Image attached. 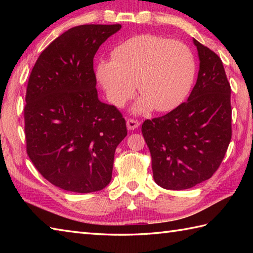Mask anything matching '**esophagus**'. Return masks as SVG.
<instances>
[{"instance_id":"obj_1","label":"esophagus","mask_w":253,"mask_h":253,"mask_svg":"<svg viewBox=\"0 0 253 253\" xmlns=\"http://www.w3.org/2000/svg\"><path fill=\"white\" fill-rule=\"evenodd\" d=\"M126 124H127V128L129 130L137 129V128L140 126V122L137 121V120H132V118H129V120H127Z\"/></svg>"}]
</instances>
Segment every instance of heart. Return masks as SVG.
Returning <instances> with one entry per match:
<instances>
[{"instance_id":"heart-1","label":"heart","mask_w":253,"mask_h":253,"mask_svg":"<svg viewBox=\"0 0 253 253\" xmlns=\"http://www.w3.org/2000/svg\"><path fill=\"white\" fill-rule=\"evenodd\" d=\"M101 61L96 77L107 98L122 107L135 94L142 96L132 110L168 112L185 99L195 77V58L186 44L154 35H139L121 42Z\"/></svg>"}]
</instances>
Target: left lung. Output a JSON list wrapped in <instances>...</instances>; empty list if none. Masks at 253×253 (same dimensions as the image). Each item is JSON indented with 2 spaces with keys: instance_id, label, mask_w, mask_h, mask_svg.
I'll return each mask as SVG.
<instances>
[{
  "instance_id": "left-lung-1",
  "label": "left lung",
  "mask_w": 253,
  "mask_h": 253,
  "mask_svg": "<svg viewBox=\"0 0 253 253\" xmlns=\"http://www.w3.org/2000/svg\"><path fill=\"white\" fill-rule=\"evenodd\" d=\"M200 67L187 102L142 124L153 178L164 189L182 190L211 178L232 139L230 84L221 58L193 39Z\"/></svg>"
}]
</instances>
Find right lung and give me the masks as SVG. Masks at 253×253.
Here are the masks:
<instances>
[{
    "label": "right lung",
    "mask_w": 253,
    "mask_h": 253,
    "mask_svg": "<svg viewBox=\"0 0 253 253\" xmlns=\"http://www.w3.org/2000/svg\"><path fill=\"white\" fill-rule=\"evenodd\" d=\"M121 28L73 27L41 53L31 71L24 109L27 154L61 189L99 191L112 179L115 150L127 128L122 113L98 98L93 57Z\"/></svg>",
    "instance_id": "obj_1"
}]
</instances>
